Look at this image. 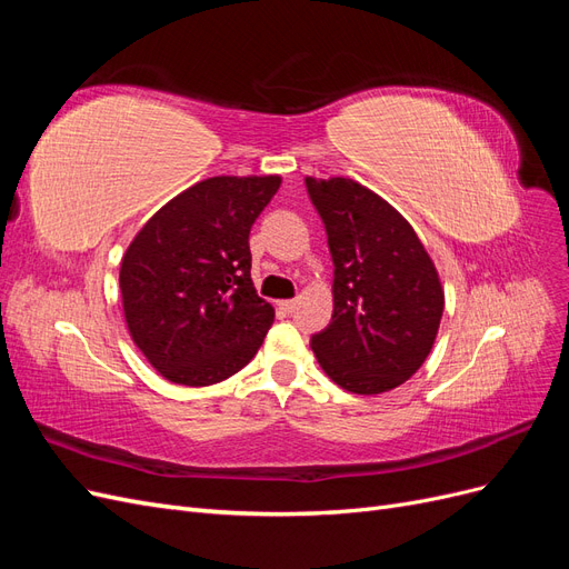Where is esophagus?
Segmentation results:
<instances>
[{"label": "esophagus", "instance_id": "obj_1", "mask_svg": "<svg viewBox=\"0 0 569 569\" xmlns=\"http://www.w3.org/2000/svg\"><path fill=\"white\" fill-rule=\"evenodd\" d=\"M280 308L284 313H291L297 308V299H287V301H280Z\"/></svg>", "mask_w": 569, "mask_h": 569}]
</instances>
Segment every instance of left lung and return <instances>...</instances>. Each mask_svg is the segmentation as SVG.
Segmentation results:
<instances>
[{"instance_id": "1", "label": "left lung", "mask_w": 569, "mask_h": 569, "mask_svg": "<svg viewBox=\"0 0 569 569\" xmlns=\"http://www.w3.org/2000/svg\"><path fill=\"white\" fill-rule=\"evenodd\" d=\"M335 263L332 322L311 349L335 385L351 393L391 391L435 347L443 287L410 222L351 178H306Z\"/></svg>"}]
</instances>
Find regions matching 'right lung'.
Masks as SVG:
<instances>
[{"label":"right lung","mask_w":569,"mask_h":569,"mask_svg":"<svg viewBox=\"0 0 569 569\" xmlns=\"http://www.w3.org/2000/svg\"><path fill=\"white\" fill-rule=\"evenodd\" d=\"M280 176H216L170 199L120 261L134 347L168 382L209 387L261 349L274 308L251 282L249 232Z\"/></svg>","instance_id":"add662e5"}]
</instances>
